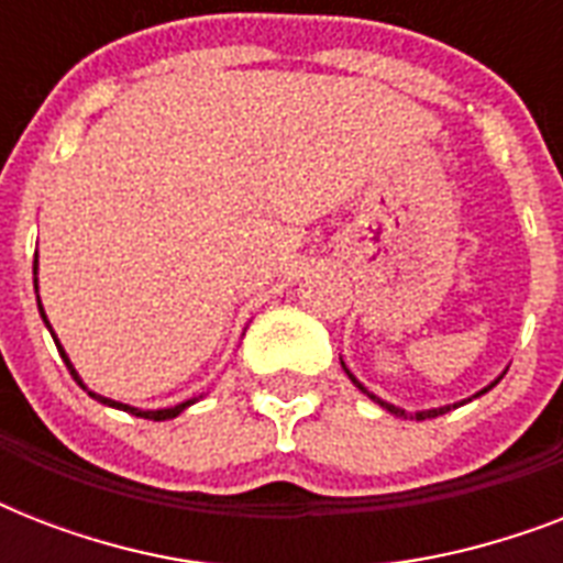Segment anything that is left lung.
Wrapping results in <instances>:
<instances>
[{
	"instance_id": "obj_1",
	"label": "left lung",
	"mask_w": 563,
	"mask_h": 563,
	"mask_svg": "<svg viewBox=\"0 0 563 563\" xmlns=\"http://www.w3.org/2000/svg\"><path fill=\"white\" fill-rule=\"evenodd\" d=\"M342 368H344V374L351 376V383H353V385H356V388H360V391H362V394H368L371 400H374V402H379V406H383V409H388V411H391V415H400V418H406V411H402V409H397V406H391V402H385V400H379V397H376V394H371V391H368V388H365V385H362V383H360V379H356V376H353V374H351V371H347V365H344V362H342ZM499 379H503V376H499ZM499 379H494V383H490V385H488V388H482V391H479V394L490 391V388H494V385H497V383H499ZM479 394H476V397H479ZM464 402H467V400H462V402H455V406H464ZM455 406H441V409H427V411H418V415H415V418H418V420H427V418H438V415H444V411L455 409Z\"/></svg>"
}]
</instances>
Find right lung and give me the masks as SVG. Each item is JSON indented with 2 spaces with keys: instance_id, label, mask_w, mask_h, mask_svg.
<instances>
[{
  "instance_id": "1",
  "label": "right lung",
  "mask_w": 563,
  "mask_h": 563,
  "mask_svg": "<svg viewBox=\"0 0 563 563\" xmlns=\"http://www.w3.org/2000/svg\"><path fill=\"white\" fill-rule=\"evenodd\" d=\"M34 274H37V260H34ZM34 283H37V280H34ZM40 316H43V321H46V312H43V307H40ZM46 327H48V321H46ZM48 333H52V327H48ZM52 339H55L57 351H60V360L66 362V368H69L75 374L73 362H69V356H66V351H64V347H60V342H57L55 333H52ZM75 379H78V374H75ZM78 383H81V379H78ZM92 397H96V400H99V402H104V406H113V409H122V411H128V415H136V418H145V420L178 418L180 411H184V409H187V406H192V402H195V400L178 402V406H172V409H134V406H128V402H117V400H110V397H101V394H92Z\"/></svg>"
}]
</instances>
